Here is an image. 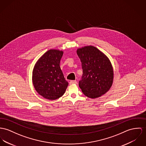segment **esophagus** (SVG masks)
Segmentation results:
<instances>
[{"label": "esophagus", "instance_id": "34e87169", "mask_svg": "<svg viewBox=\"0 0 146 146\" xmlns=\"http://www.w3.org/2000/svg\"><path fill=\"white\" fill-rule=\"evenodd\" d=\"M77 82L76 80H71L69 82L70 84H77Z\"/></svg>", "mask_w": 146, "mask_h": 146}]
</instances>
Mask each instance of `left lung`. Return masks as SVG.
Segmentation results:
<instances>
[{
    "label": "left lung",
    "instance_id": "8db88e82",
    "mask_svg": "<svg viewBox=\"0 0 146 146\" xmlns=\"http://www.w3.org/2000/svg\"><path fill=\"white\" fill-rule=\"evenodd\" d=\"M77 53L83 69L82 79L79 82L80 88L85 96L90 98L101 97L112 85L114 73L110 59L92 45L78 48Z\"/></svg>",
    "mask_w": 146,
    "mask_h": 146
}]
</instances>
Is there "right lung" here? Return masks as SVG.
Returning a JSON list of instances; mask_svg holds the SVG:
<instances>
[{"mask_svg": "<svg viewBox=\"0 0 146 146\" xmlns=\"http://www.w3.org/2000/svg\"><path fill=\"white\" fill-rule=\"evenodd\" d=\"M63 52L50 49L36 62L32 74L34 87L37 93L49 100L62 97L68 86L60 67Z\"/></svg>", "mask_w": 146, "mask_h": 146, "instance_id": "right-lung-1", "label": "right lung"}]
</instances>
